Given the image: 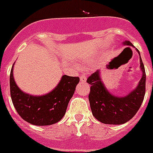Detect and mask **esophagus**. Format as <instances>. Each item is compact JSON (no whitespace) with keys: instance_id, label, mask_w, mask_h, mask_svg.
I'll list each match as a JSON object with an SVG mask.
<instances>
[{"instance_id":"esophagus-1","label":"esophagus","mask_w":153,"mask_h":153,"mask_svg":"<svg viewBox=\"0 0 153 153\" xmlns=\"http://www.w3.org/2000/svg\"><path fill=\"white\" fill-rule=\"evenodd\" d=\"M86 80H87V78H86L85 74H82L81 76H80V81L82 82H86Z\"/></svg>"}]
</instances>
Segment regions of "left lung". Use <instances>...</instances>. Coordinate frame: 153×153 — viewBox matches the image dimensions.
<instances>
[{
  "mask_svg": "<svg viewBox=\"0 0 153 153\" xmlns=\"http://www.w3.org/2000/svg\"><path fill=\"white\" fill-rule=\"evenodd\" d=\"M123 44L133 46L130 41H125ZM137 51L140 54L139 50ZM140 61V69L143 72L142 78L137 88L124 97H115L106 89L100 79L99 71L88 78L87 82L91 84L88 99L91 112L100 123L112 125L123 124L130 121L140 109L145 95L146 85L145 69L141 57Z\"/></svg>",
  "mask_w": 153,
  "mask_h": 153,
  "instance_id": "1",
  "label": "left lung"
}]
</instances>
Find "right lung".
<instances>
[{
    "mask_svg": "<svg viewBox=\"0 0 153 153\" xmlns=\"http://www.w3.org/2000/svg\"><path fill=\"white\" fill-rule=\"evenodd\" d=\"M13 67L10 76V96L20 117L36 126H48L59 122L65 115L79 78L63 75L53 91L44 96L36 97L19 89L13 79Z\"/></svg>",
    "mask_w": 153,
    "mask_h": 153,
    "instance_id": "1",
    "label": "right lung"
}]
</instances>
